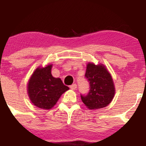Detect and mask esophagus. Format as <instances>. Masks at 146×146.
I'll return each instance as SVG.
<instances>
[{"label": "esophagus", "instance_id": "34e87169", "mask_svg": "<svg viewBox=\"0 0 146 146\" xmlns=\"http://www.w3.org/2000/svg\"><path fill=\"white\" fill-rule=\"evenodd\" d=\"M70 88L71 90H75L77 89V85L76 84H73L72 85H70Z\"/></svg>", "mask_w": 146, "mask_h": 146}]
</instances>
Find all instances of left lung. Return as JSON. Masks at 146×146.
<instances>
[{
	"label": "left lung",
	"mask_w": 146,
	"mask_h": 146,
	"mask_svg": "<svg viewBox=\"0 0 146 146\" xmlns=\"http://www.w3.org/2000/svg\"><path fill=\"white\" fill-rule=\"evenodd\" d=\"M85 78L90 82V92L81 95V100L89 110H97L107 107L115 95V87L111 74L104 65L87 64Z\"/></svg>",
	"instance_id": "left-lung-1"
}]
</instances>
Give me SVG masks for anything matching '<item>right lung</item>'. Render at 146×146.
<instances>
[{"label":"right lung","mask_w":146,"mask_h":146,"mask_svg":"<svg viewBox=\"0 0 146 146\" xmlns=\"http://www.w3.org/2000/svg\"><path fill=\"white\" fill-rule=\"evenodd\" d=\"M52 64L39 66L33 72L27 83V93L32 104L39 108L51 110L68 87L59 78L51 74Z\"/></svg>","instance_id":"1"}]
</instances>
